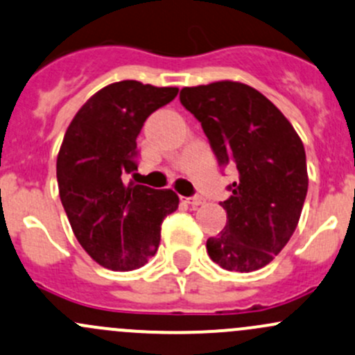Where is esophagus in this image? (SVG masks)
Here are the masks:
<instances>
[{"mask_svg":"<svg viewBox=\"0 0 355 355\" xmlns=\"http://www.w3.org/2000/svg\"><path fill=\"white\" fill-rule=\"evenodd\" d=\"M185 202L192 204V206H202V204H206V199H204L202 196H192V197H187Z\"/></svg>","mask_w":355,"mask_h":355,"instance_id":"obj_1","label":"esophagus"}]
</instances>
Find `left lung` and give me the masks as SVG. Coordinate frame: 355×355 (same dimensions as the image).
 <instances>
[{"mask_svg": "<svg viewBox=\"0 0 355 355\" xmlns=\"http://www.w3.org/2000/svg\"><path fill=\"white\" fill-rule=\"evenodd\" d=\"M180 103L202 125L219 166L238 171L221 206L226 226L207 240L212 262L231 272L266 267L287 245L308 192L306 153L282 112L248 85L184 88Z\"/></svg>", "mask_w": 355, "mask_h": 355, "instance_id": "left-lung-1", "label": "left lung"}]
</instances>
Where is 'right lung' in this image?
Masks as SVG:
<instances>
[{
  "label": "right lung",
  "mask_w": 355,
  "mask_h": 355,
  "mask_svg": "<svg viewBox=\"0 0 355 355\" xmlns=\"http://www.w3.org/2000/svg\"><path fill=\"white\" fill-rule=\"evenodd\" d=\"M177 93L134 80L112 83L78 110L64 134L55 166L62 207L80 245L110 270L148 263L163 219L178 207L173 190L124 180L137 170L143 124Z\"/></svg>",
  "instance_id": "add662e5"
}]
</instances>
